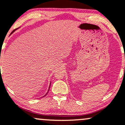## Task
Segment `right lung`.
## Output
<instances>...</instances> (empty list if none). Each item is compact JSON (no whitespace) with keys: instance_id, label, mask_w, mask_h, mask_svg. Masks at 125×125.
<instances>
[{"instance_id":"right-lung-1","label":"right lung","mask_w":125,"mask_h":125,"mask_svg":"<svg viewBox=\"0 0 125 125\" xmlns=\"http://www.w3.org/2000/svg\"><path fill=\"white\" fill-rule=\"evenodd\" d=\"M17 29H18V28H17ZM17 29H15V30H13V31H12V32H11V33H12V32H14V31H15V30H17ZM50 84H51V83H50V86H49V90H48V91H47V93H46V95H44V96H43V97H45V96H46V95H47V94L48 92H49V89H50Z\"/></svg>"}]
</instances>
